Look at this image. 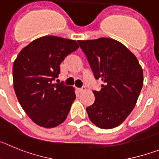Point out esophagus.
<instances>
[{
    "mask_svg": "<svg viewBox=\"0 0 159 159\" xmlns=\"http://www.w3.org/2000/svg\"><path fill=\"white\" fill-rule=\"evenodd\" d=\"M85 90H86V87H82V88H78V91L80 92H84V91H85Z\"/></svg>",
    "mask_w": 159,
    "mask_h": 159,
    "instance_id": "esophagus-1",
    "label": "esophagus"
}]
</instances>
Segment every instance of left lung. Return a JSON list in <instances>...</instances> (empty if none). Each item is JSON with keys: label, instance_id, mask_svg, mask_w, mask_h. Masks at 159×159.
<instances>
[{"label": "left lung", "instance_id": "left-lung-1", "mask_svg": "<svg viewBox=\"0 0 159 159\" xmlns=\"http://www.w3.org/2000/svg\"><path fill=\"white\" fill-rule=\"evenodd\" d=\"M100 91H94L95 99L86 108L92 123L102 129L121 124L134 109L143 85V72L137 58L123 43L111 38L78 40Z\"/></svg>", "mask_w": 159, "mask_h": 159}]
</instances>
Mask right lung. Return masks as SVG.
<instances>
[{
    "label": "right lung",
    "mask_w": 159,
    "mask_h": 159,
    "mask_svg": "<svg viewBox=\"0 0 159 159\" xmlns=\"http://www.w3.org/2000/svg\"><path fill=\"white\" fill-rule=\"evenodd\" d=\"M79 48L75 40L54 36L36 39L20 52L12 66L13 87L20 104L36 124H61L75 99V88L52 81L60 64Z\"/></svg>",
    "instance_id": "add662e5"
}]
</instances>
